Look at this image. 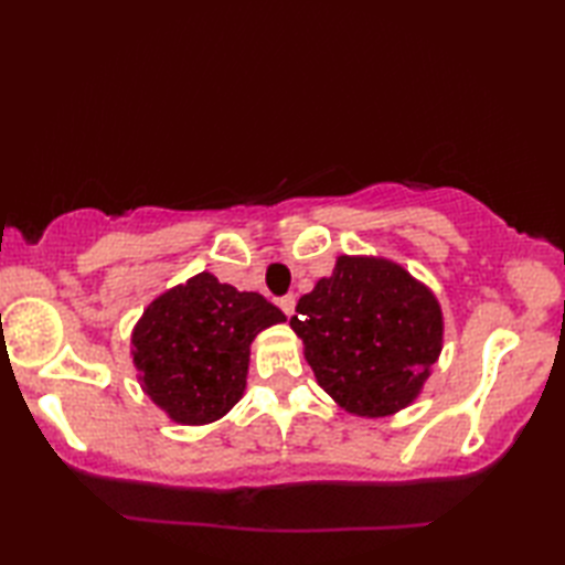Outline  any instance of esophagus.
Listing matches in <instances>:
<instances>
[{
  "label": "esophagus",
  "mask_w": 565,
  "mask_h": 565,
  "mask_svg": "<svg viewBox=\"0 0 565 565\" xmlns=\"http://www.w3.org/2000/svg\"><path fill=\"white\" fill-rule=\"evenodd\" d=\"M279 308H281L284 313H286V318H291V316H294V310H296V296H294V294H289V296L279 298Z\"/></svg>",
  "instance_id": "obj_1"
}]
</instances>
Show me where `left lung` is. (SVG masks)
Wrapping results in <instances>:
<instances>
[{
  "instance_id": "left-lung-1",
  "label": "left lung",
  "mask_w": 565,
  "mask_h": 565,
  "mask_svg": "<svg viewBox=\"0 0 565 565\" xmlns=\"http://www.w3.org/2000/svg\"><path fill=\"white\" fill-rule=\"evenodd\" d=\"M291 328L330 398L356 417L413 405L441 354L444 316L429 286L386 257L340 255L301 296Z\"/></svg>"
}]
</instances>
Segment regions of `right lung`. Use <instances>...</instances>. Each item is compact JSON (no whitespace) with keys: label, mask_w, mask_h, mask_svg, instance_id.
Returning a JSON list of instances; mask_svg holds the SVG:
<instances>
[{"label":"right lung","mask_w":565,"mask_h":565,"mask_svg":"<svg viewBox=\"0 0 565 565\" xmlns=\"http://www.w3.org/2000/svg\"><path fill=\"white\" fill-rule=\"evenodd\" d=\"M286 316L211 271L160 294L130 332L142 393L177 425H209L243 398L249 344Z\"/></svg>","instance_id":"1"}]
</instances>
